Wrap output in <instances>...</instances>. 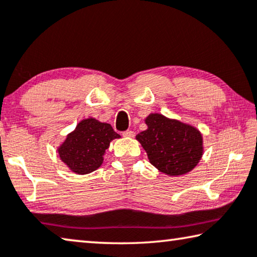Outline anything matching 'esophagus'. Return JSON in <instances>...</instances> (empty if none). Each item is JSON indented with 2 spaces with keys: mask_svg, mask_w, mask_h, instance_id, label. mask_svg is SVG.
Listing matches in <instances>:
<instances>
[{
  "mask_svg": "<svg viewBox=\"0 0 257 257\" xmlns=\"http://www.w3.org/2000/svg\"><path fill=\"white\" fill-rule=\"evenodd\" d=\"M123 137H134L135 136V133L132 132V130H125V132L122 133Z\"/></svg>",
  "mask_w": 257,
  "mask_h": 257,
  "instance_id": "obj_1",
  "label": "esophagus"
}]
</instances>
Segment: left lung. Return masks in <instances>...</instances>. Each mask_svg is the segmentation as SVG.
I'll return each mask as SVG.
<instances>
[{
    "mask_svg": "<svg viewBox=\"0 0 257 257\" xmlns=\"http://www.w3.org/2000/svg\"><path fill=\"white\" fill-rule=\"evenodd\" d=\"M145 123L148 129L138 134L136 140L146 151L151 164L161 173L178 176L198 165L203 148L197 128L159 113L150 114Z\"/></svg>",
    "mask_w": 257,
    "mask_h": 257,
    "instance_id": "1",
    "label": "left lung"
}]
</instances>
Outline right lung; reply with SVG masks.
<instances>
[{
  "label": "right lung",
  "mask_w": 257,
  "mask_h": 257,
  "mask_svg": "<svg viewBox=\"0 0 257 257\" xmlns=\"http://www.w3.org/2000/svg\"><path fill=\"white\" fill-rule=\"evenodd\" d=\"M114 138H120V135L114 132L111 124L89 117L68 134L58 149L59 158L73 173H92L103 164L105 151Z\"/></svg>",
  "instance_id": "obj_1"
}]
</instances>
